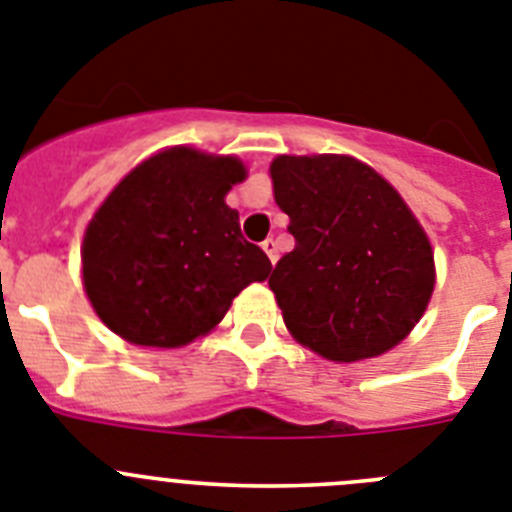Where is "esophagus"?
Returning <instances> with one entry per match:
<instances>
[{
  "mask_svg": "<svg viewBox=\"0 0 512 512\" xmlns=\"http://www.w3.org/2000/svg\"><path fill=\"white\" fill-rule=\"evenodd\" d=\"M261 248H264V253H266V256H269L271 264H274V261H277V251H279L277 241H274V238H266V241L261 243Z\"/></svg>",
  "mask_w": 512,
  "mask_h": 512,
  "instance_id": "34e87169",
  "label": "esophagus"
}]
</instances>
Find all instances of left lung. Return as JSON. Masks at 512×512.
Listing matches in <instances>:
<instances>
[{
	"mask_svg": "<svg viewBox=\"0 0 512 512\" xmlns=\"http://www.w3.org/2000/svg\"><path fill=\"white\" fill-rule=\"evenodd\" d=\"M295 248L269 277L289 333L330 361H359L408 336L433 295V251L400 194L348 156L271 161Z\"/></svg>",
	"mask_w": 512,
	"mask_h": 512,
	"instance_id": "obj_1",
	"label": "left lung"
}]
</instances>
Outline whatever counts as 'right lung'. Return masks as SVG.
Listing matches in <instances>:
<instances>
[{"label": "right lung", "instance_id": "add662e5", "mask_svg": "<svg viewBox=\"0 0 512 512\" xmlns=\"http://www.w3.org/2000/svg\"><path fill=\"white\" fill-rule=\"evenodd\" d=\"M246 169L233 156L169 148L135 166L99 207L81 248L84 287L102 323L138 346L205 336L271 261L225 205Z\"/></svg>", "mask_w": 512, "mask_h": 512}]
</instances>
